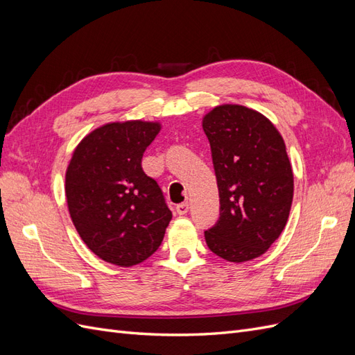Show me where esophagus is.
Listing matches in <instances>:
<instances>
[{
    "mask_svg": "<svg viewBox=\"0 0 355 355\" xmlns=\"http://www.w3.org/2000/svg\"><path fill=\"white\" fill-rule=\"evenodd\" d=\"M176 211L180 214V216H184V214H187L189 211V204L188 202H180L176 206Z\"/></svg>",
    "mask_w": 355,
    "mask_h": 355,
    "instance_id": "esophagus-1",
    "label": "esophagus"
}]
</instances>
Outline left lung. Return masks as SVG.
Returning <instances> with one entry per match:
<instances>
[{
    "instance_id": "obj_1",
    "label": "left lung",
    "mask_w": 355,
    "mask_h": 355,
    "mask_svg": "<svg viewBox=\"0 0 355 355\" xmlns=\"http://www.w3.org/2000/svg\"><path fill=\"white\" fill-rule=\"evenodd\" d=\"M201 124L220 202L206 243L228 262L256 259L280 237L292 209L293 171L283 136L263 114L235 103L214 106Z\"/></svg>"
}]
</instances>
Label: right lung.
I'll use <instances>...</instances> for the list:
<instances>
[{
	"mask_svg": "<svg viewBox=\"0 0 355 355\" xmlns=\"http://www.w3.org/2000/svg\"><path fill=\"white\" fill-rule=\"evenodd\" d=\"M159 121L106 123L73 149L65 175L69 216L102 261L130 268L154 254L171 220L163 192L145 175L142 157Z\"/></svg>",
	"mask_w": 355,
	"mask_h": 355,
	"instance_id": "right-lung-1",
	"label": "right lung"
}]
</instances>
